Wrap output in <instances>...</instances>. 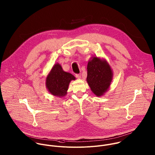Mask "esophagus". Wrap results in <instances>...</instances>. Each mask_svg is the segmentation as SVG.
<instances>
[{
    "instance_id": "esophagus-1",
    "label": "esophagus",
    "mask_w": 155,
    "mask_h": 155,
    "mask_svg": "<svg viewBox=\"0 0 155 155\" xmlns=\"http://www.w3.org/2000/svg\"><path fill=\"white\" fill-rule=\"evenodd\" d=\"M75 77L78 79H80L81 78V74H75Z\"/></svg>"
}]
</instances>
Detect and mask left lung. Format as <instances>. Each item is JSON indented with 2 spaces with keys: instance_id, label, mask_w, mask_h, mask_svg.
Here are the masks:
<instances>
[{
  "instance_id": "obj_1",
  "label": "left lung",
  "mask_w": 155,
  "mask_h": 155,
  "mask_svg": "<svg viewBox=\"0 0 155 155\" xmlns=\"http://www.w3.org/2000/svg\"><path fill=\"white\" fill-rule=\"evenodd\" d=\"M87 82L92 92L97 97H101L106 92L111 84L113 72L104 59L93 57L88 61Z\"/></svg>"
}]
</instances>
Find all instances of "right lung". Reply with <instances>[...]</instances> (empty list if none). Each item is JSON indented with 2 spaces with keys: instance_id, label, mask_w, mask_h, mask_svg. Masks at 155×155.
Masks as SVG:
<instances>
[{
  "instance_id": "1",
  "label": "right lung",
  "mask_w": 155,
  "mask_h": 155,
  "mask_svg": "<svg viewBox=\"0 0 155 155\" xmlns=\"http://www.w3.org/2000/svg\"><path fill=\"white\" fill-rule=\"evenodd\" d=\"M75 80V77L73 75L64 72L61 65L56 63L46 78V86L52 95L63 97L67 94L70 82Z\"/></svg>"
}]
</instances>
